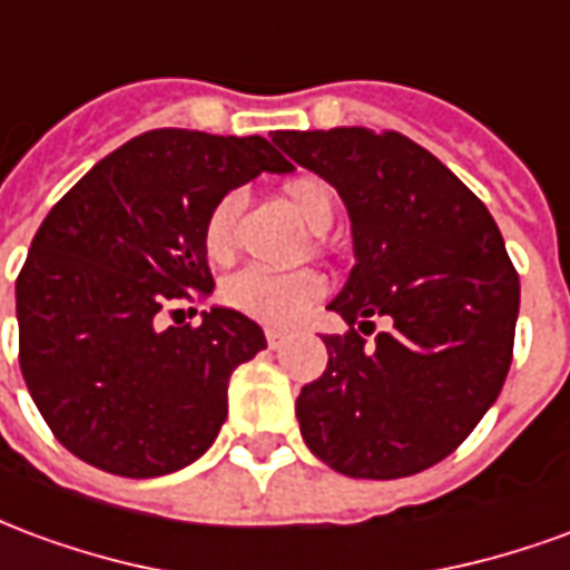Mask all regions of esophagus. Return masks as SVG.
Segmentation results:
<instances>
[{
    "label": "esophagus",
    "instance_id": "esophagus-1",
    "mask_svg": "<svg viewBox=\"0 0 570 570\" xmlns=\"http://www.w3.org/2000/svg\"><path fill=\"white\" fill-rule=\"evenodd\" d=\"M265 338H268V347H272V351H277V347H284L286 333H281V330H265Z\"/></svg>",
    "mask_w": 570,
    "mask_h": 570
}]
</instances>
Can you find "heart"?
Wrapping results in <instances>:
<instances>
[{"mask_svg":"<svg viewBox=\"0 0 570 570\" xmlns=\"http://www.w3.org/2000/svg\"><path fill=\"white\" fill-rule=\"evenodd\" d=\"M289 207L311 225L321 228L333 219V188L317 176H296L284 186ZM237 195H223L204 219V249L210 259H225L235 247ZM323 293V281L314 272H268L244 268L223 284V302L228 308L247 314L253 321L286 326L302 317L314 298Z\"/></svg>","mask_w":570,"mask_h":570,"instance_id":"obj_1","label":"heart"}]
</instances>
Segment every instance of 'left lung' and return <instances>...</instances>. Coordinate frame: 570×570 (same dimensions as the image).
Returning a JSON list of instances; mask_svg holds the SVG:
<instances>
[{
	"mask_svg": "<svg viewBox=\"0 0 570 570\" xmlns=\"http://www.w3.org/2000/svg\"><path fill=\"white\" fill-rule=\"evenodd\" d=\"M274 142L342 195L357 259L330 302L351 330L323 338L326 372L296 400L302 436L354 479L440 464L498 400L513 360L519 274L498 225L396 130H274ZM372 316L389 330L366 340Z\"/></svg>",
	"mask_w": 570,
	"mask_h": 570,
	"instance_id": "obj_1",
	"label": "left lung"
}]
</instances>
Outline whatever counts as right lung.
Returning a JSON list of instances; mask_svg holds the SVG:
<instances>
[{
    "label": "right lung",
    "instance_id": "1",
    "mask_svg": "<svg viewBox=\"0 0 570 570\" xmlns=\"http://www.w3.org/2000/svg\"><path fill=\"white\" fill-rule=\"evenodd\" d=\"M262 170H293L265 137L149 130L94 164L39 225L14 289L20 372L85 464L149 479L213 445L228 379L265 333L235 308L164 330L158 314L210 296L204 219Z\"/></svg>",
    "mask_w": 570,
    "mask_h": 570
}]
</instances>
